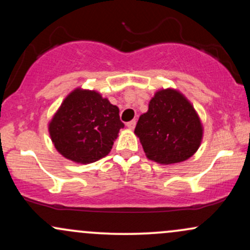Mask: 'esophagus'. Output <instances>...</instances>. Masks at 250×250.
Here are the masks:
<instances>
[{
  "label": "esophagus",
  "instance_id": "esophagus-1",
  "mask_svg": "<svg viewBox=\"0 0 250 250\" xmlns=\"http://www.w3.org/2000/svg\"><path fill=\"white\" fill-rule=\"evenodd\" d=\"M135 125H136V120H131V121H129V122L127 123V127H128L129 129H134Z\"/></svg>",
  "mask_w": 250,
  "mask_h": 250
}]
</instances>
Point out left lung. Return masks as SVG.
Instances as JSON below:
<instances>
[{"label": "left lung", "instance_id": "obj_1", "mask_svg": "<svg viewBox=\"0 0 250 250\" xmlns=\"http://www.w3.org/2000/svg\"><path fill=\"white\" fill-rule=\"evenodd\" d=\"M146 156L160 165L183 162L196 153L203 127L187 97L176 89H160L135 128Z\"/></svg>", "mask_w": 250, "mask_h": 250}]
</instances>
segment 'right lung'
I'll return each instance as SVG.
<instances>
[{"mask_svg": "<svg viewBox=\"0 0 250 250\" xmlns=\"http://www.w3.org/2000/svg\"><path fill=\"white\" fill-rule=\"evenodd\" d=\"M120 110L95 90L76 88L63 100L48 129L56 150L76 163L107 156L125 127Z\"/></svg>", "mask_w": 250, "mask_h": 250, "instance_id": "1", "label": "right lung"}]
</instances>
